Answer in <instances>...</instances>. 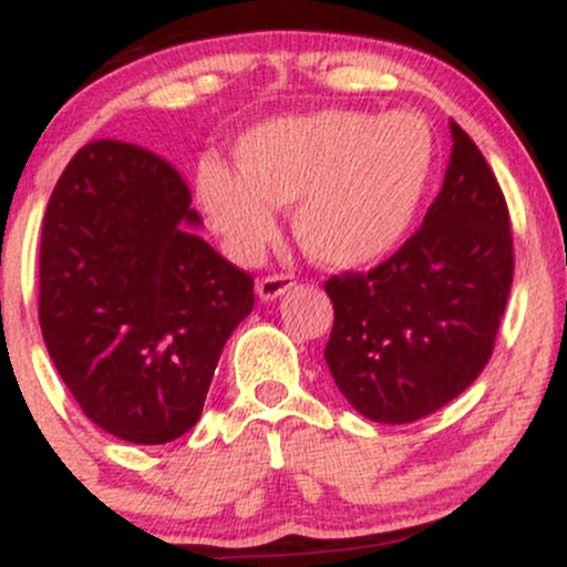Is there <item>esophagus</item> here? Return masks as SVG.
<instances>
[{"instance_id": "34e87169", "label": "esophagus", "mask_w": 567, "mask_h": 567, "mask_svg": "<svg viewBox=\"0 0 567 567\" xmlns=\"http://www.w3.org/2000/svg\"><path fill=\"white\" fill-rule=\"evenodd\" d=\"M292 285H296V282H292V277H288V275H271V277L258 279L256 292H258V298H261V301H275V298L285 296V292H288Z\"/></svg>"}]
</instances>
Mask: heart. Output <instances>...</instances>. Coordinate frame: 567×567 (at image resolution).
I'll list each match as a JSON object with an SVG mask.
<instances>
[{
	"label": "heart",
	"instance_id": "1",
	"mask_svg": "<svg viewBox=\"0 0 567 567\" xmlns=\"http://www.w3.org/2000/svg\"><path fill=\"white\" fill-rule=\"evenodd\" d=\"M434 157L424 116L322 109L247 130L234 146L237 171L202 159L197 199L237 258H256L277 231L275 207L292 205V234L306 256L357 269L405 243Z\"/></svg>",
	"mask_w": 567,
	"mask_h": 567
}]
</instances>
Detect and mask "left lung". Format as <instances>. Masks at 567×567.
Listing matches in <instances>:
<instances>
[{
    "instance_id": "obj_1",
    "label": "left lung",
    "mask_w": 567,
    "mask_h": 567,
    "mask_svg": "<svg viewBox=\"0 0 567 567\" xmlns=\"http://www.w3.org/2000/svg\"><path fill=\"white\" fill-rule=\"evenodd\" d=\"M451 162L421 229L392 258L324 282V362L357 413L410 424L455 400L493 354L514 250L509 210L474 141L451 120Z\"/></svg>"
}]
</instances>
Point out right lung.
Here are the masks:
<instances>
[{"label":"right lung","instance_id":"add662e5","mask_svg":"<svg viewBox=\"0 0 567 567\" xmlns=\"http://www.w3.org/2000/svg\"><path fill=\"white\" fill-rule=\"evenodd\" d=\"M192 192L148 148L93 141L53 188L39 247V324L82 413L165 445L199 421L218 357L252 311V277L194 229Z\"/></svg>","mask_w":567,"mask_h":567}]
</instances>
